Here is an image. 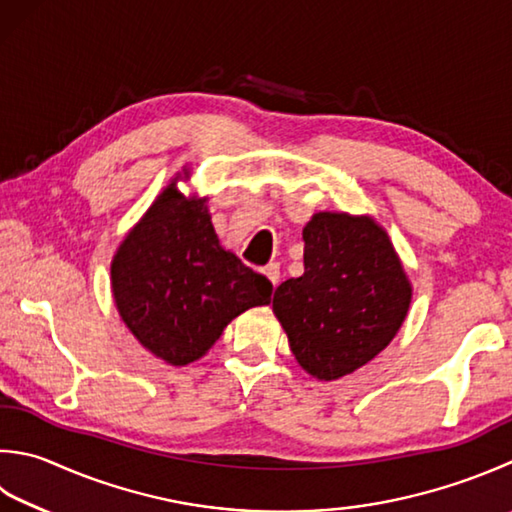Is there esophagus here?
Here are the masks:
<instances>
[{"label": "esophagus", "mask_w": 512, "mask_h": 512, "mask_svg": "<svg viewBox=\"0 0 512 512\" xmlns=\"http://www.w3.org/2000/svg\"><path fill=\"white\" fill-rule=\"evenodd\" d=\"M263 274L269 278V283L274 287L278 285V281H281V267H278V263H269L267 267H263Z\"/></svg>", "instance_id": "34e87169"}]
</instances>
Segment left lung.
Wrapping results in <instances>:
<instances>
[{
    "label": "left lung",
    "mask_w": 512,
    "mask_h": 512,
    "mask_svg": "<svg viewBox=\"0 0 512 512\" xmlns=\"http://www.w3.org/2000/svg\"><path fill=\"white\" fill-rule=\"evenodd\" d=\"M305 272L274 292V314L305 372L341 379L372 361L408 314L412 287L368 216L321 211L303 229Z\"/></svg>",
    "instance_id": "8db88e82"
}]
</instances>
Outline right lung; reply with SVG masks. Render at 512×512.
<instances>
[{
	"label": "right lung",
	"instance_id": "obj_1",
	"mask_svg": "<svg viewBox=\"0 0 512 512\" xmlns=\"http://www.w3.org/2000/svg\"><path fill=\"white\" fill-rule=\"evenodd\" d=\"M111 285L122 321L171 365L200 359L231 318L267 305L274 289L220 247L205 200H187L176 182L122 240Z\"/></svg>",
	"mask_w": 512,
	"mask_h": 512
}]
</instances>
